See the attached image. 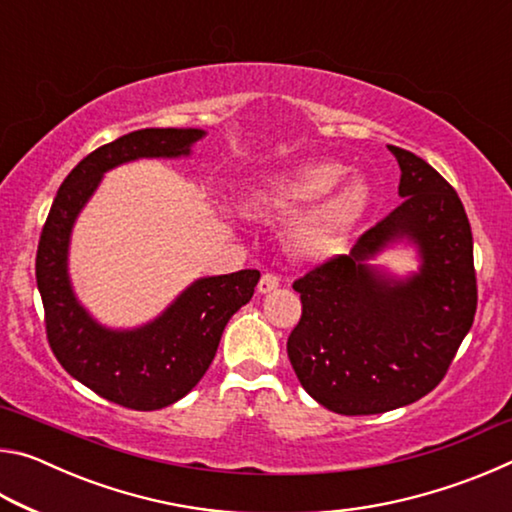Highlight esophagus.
<instances>
[{"instance_id":"1","label":"esophagus","mask_w":512,"mask_h":512,"mask_svg":"<svg viewBox=\"0 0 512 512\" xmlns=\"http://www.w3.org/2000/svg\"><path fill=\"white\" fill-rule=\"evenodd\" d=\"M277 287H280V277H277L275 273H264L262 280H259V284H257V291L259 293H271Z\"/></svg>"}]
</instances>
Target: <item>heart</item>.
I'll list each match as a JSON object with an SVG mask.
<instances>
[{
  "label": "heart",
  "mask_w": 512,
  "mask_h": 512,
  "mask_svg": "<svg viewBox=\"0 0 512 512\" xmlns=\"http://www.w3.org/2000/svg\"><path fill=\"white\" fill-rule=\"evenodd\" d=\"M345 176L339 162H311L284 176L268 180L248 198L246 210L253 216H291L316 203L332 191ZM370 203V185L363 178H352L341 185L314 210L302 216L291 232L293 248L300 257L327 259L341 253L354 223Z\"/></svg>",
  "instance_id": "b5f03b06"
}]
</instances>
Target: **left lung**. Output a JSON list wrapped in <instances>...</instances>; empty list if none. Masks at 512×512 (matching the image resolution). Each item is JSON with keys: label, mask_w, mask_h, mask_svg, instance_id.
<instances>
[{"label": "left lung", "mask_w": 512, "mask_h": 512, "mask_svg": "<svg viewBox=\"0 0 512 512\" xmlns=\"http://www.w3.org/2000/svg\"><path fill=\"white\" fill-rule=\"evenodd\" d=\"M400 164V207L361 235L350 255L293 282L302 316L287 341L300 384L325 409L375 415L440 384L476 311L472 230L454 187L411 151ZM397 243L416 248L400 278L371 262Z\"/></svg>", "instance_id": "8db88e82"}]
</instances>
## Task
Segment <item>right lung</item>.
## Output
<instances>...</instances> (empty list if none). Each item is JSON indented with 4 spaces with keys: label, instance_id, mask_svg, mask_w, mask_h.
Instances as JSON below:
<instances>
[{
    "label": "right lung",
    "instance_id": "1",
    "mask_svg": "<svg viewBox=\"0 0 512 512\" xmlns=\"http://www.w3.org/2000/svg\"><path fill=\"white\" fill-rule=\"evenodd\" d=\"M203 137L201 128H144L101 146L60 185L40 235L36 280L51 350L83 386L135 411L164 409L201 381L228 320L253 298L259 271L198 277L149 323L115 329L101 325L76 298L69 241L103 173L142 158H187Z\"/></svg>",
    "mask_w": 512,
    "mask_h": 512
}]
</instances>
